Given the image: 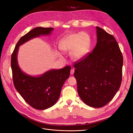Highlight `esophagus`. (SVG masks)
Segmentation results:
<instances>
[{"label": "esophagus", "mask_w": 133, "mask_h": 133, "mask_svg": "<svg viewBox=\"0 0 133 133\" xmlns=\"http://www.w3.org/2000/svg\"><path fill=\"white\" fill-rule=\"evenodd\" d=\"M74 73V69H71L70 70V74L73 75Z\"/></svg>", "instance_id": "1"}]
</instances>
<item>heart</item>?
Listing matches in <instances>:
<instances>
[{"label":"heart","mask_w":133,"mask_h":133,"mask_svg":"<svg viewBox=\"0 0 133 133\" xmlns=\"http://www.w3.org/2000/svg\"><path fill=\"white\" fill-rule=\"evenodd\" d=\"M90 44L89 36L85 33L81 32L67 36L63 40L60 49L64 52L71 50V59L78 61L82 59L88 53Z\"/></svg>","instance_id":"heart-1"}]
</instances>
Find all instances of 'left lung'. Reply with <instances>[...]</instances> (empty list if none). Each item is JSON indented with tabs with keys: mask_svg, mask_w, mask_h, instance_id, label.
Listing matches in <instances>:
<instances>
[{
	"mask_svg": "<svg viewBox=\"0 0 133 133\" xmlns=\"http://www.w3.org/2000/svg\"><path fill=\"white\" fill-rule=\"evenodd\" d=\"M97 43L91 53L75 62L78 93L87 105L101 108L109 103L122 80L123 58L112 35L96 26Z\"/></svg>",
	"mask_w": 133,
	"mask_h": 133,
	"instance_id": "8db88e82",
	"label": "left lung"
}]
</instances>
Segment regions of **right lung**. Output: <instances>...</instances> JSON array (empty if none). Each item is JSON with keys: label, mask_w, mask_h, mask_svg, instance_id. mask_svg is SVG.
<instances>
[{"label": "right lung", "mask_w": 133, "mask_h": 133, "mask_svg": "<svg viewBox=\"0 0 133 133\" xmlns=\"http://www.w3.org/2000/svg\"><path fill=\"white\" fill-rule=\"evenodd\" d=\"M53 28L37 27L28 32L19 40L11 54V68L14 85L24 100L33 108L44 110L58 101L62 88L69 77L70 66L48 71L41 76L34 77L28 75L20 69L17 62L19 46L29 40L41 35H49Z\"/></svg>", "instance_id": "add662e5"}]
</instances>
